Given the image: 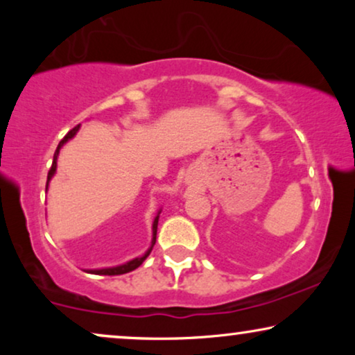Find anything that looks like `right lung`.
<instances>
[{"label": "right lung", "instance_id": "right-lung-1", "mask_svg": "<svg viewBox=\"0 0 355 355\" xmlns=\"http://www.w3.org/2000/svg\"><path fill=\"white\" fill-rule=\"evenodd\" d=\"M79 128H80V124H79V125H76V128L72 129V130H69V132L66 134V137L61 140L60 145H58V148H56V152H55V157H53V164H51L50 171H48L46 189H48V184H50V181H51V178L55 176V173H56V162H58V155H60V150H61V147H62V145H64V144L67 142V140H71L72 137H74V135L77 134V130H79ZM159 213H162V210L158 211V215L155 216V220H153V226H152V231H153V237H152V245H150V249H148L147 252H145V254H144L142 257H137V259L130 260V261H128V263H124V265H119V266H111V268L87 270V273H94V275H105V276H114V275H124V273H129V271H132V270H135V268H139V266L144 263V260L147 259V257L150 255V252H152L153 245H155V242H157V230H158V218H159Z\"/></svg>", "mask_w": 355, "mask_h": 355}]
</instances>
